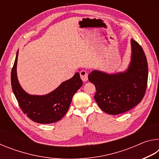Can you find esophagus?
<instances>
[{
    "instance_id": "obj_1",
    "label": "esophagus",
    "mask_w": 159,
    "mask_h": 159,
    "mask_svg": "<svg viewBox=\"0 0 159 159\" xmlns=\"http://www.w3.org/2000/svg\"><path fill=\"white\" fill-rule=\"evenodd\" d=\"M80 79H82L83 81H86L88 79V72L85 71V70H82V71H80Z\"/></svg>"
}]
</instances>
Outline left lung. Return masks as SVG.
I'll return each mask as SVG.
<instances>
[{"mask_svg": "<svg viewBox=\"0 0 159 159\" xmlns=\"http://www.w3.org/2000/svg\"><path fill=\"white\" fill-rule=\"evenodd\" d=\"M132 60L124 73L107 74L93 71L88 80L96 88L95 101L102 111L118 115L140 103L146 92L148 64L146 55L138 42L131 40Z\"/></svg>", "mask_w": 159, "mask_h": 159, "instance_id": "8db88e82", "label": "left lung"}]
</instances>
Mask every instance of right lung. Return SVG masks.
Wrapping results in <instances>:
<instances>
[{"label": "right lung", "mask_w": 159, "mask_h": 159, "mask_svg": "<svg viewBox=\"0 0 159 159\" xmlns=\"http://www.w3.org/2000/svg\"><path fill=\"white\" fill-rule=\"evenodd\" d=\"M17 57L18 52L11 71V85L21 111L36 123L48 124L59 121L66 114L74 95L83 85L79 74H75L71 79L63 82L57 89L46 95H29L18 82Z\"/></svg>", "instance_id": "1"}]
</instances>
